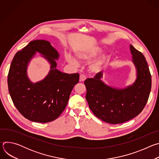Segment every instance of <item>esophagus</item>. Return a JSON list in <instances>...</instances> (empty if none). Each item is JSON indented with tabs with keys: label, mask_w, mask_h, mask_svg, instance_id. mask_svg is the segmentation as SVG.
Listing matches in <instances>:
<instances>
[{
	"label": "esophagus",
	"mask_w": 159,
	"mask_h": 159,
	"mask_svg": "<svg viewBox=\"0 0 159 159\" xmlns=\"http://www.w3.org/2000/svg\"><path fill=\"white\" fill-rule=\"evenodd\" d=\"M86 79V76L85 75H83V74H81L80 75V82H84L85 80Z\"/></svg>",
	"instance_id": "34e87169"
}]
</instances>
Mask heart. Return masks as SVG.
I'll list each match as a JSON object with an SVG mask.
<instances>
[{"label": "heart", "instance_id": "1", "mask_svg": "<svg viewBox=\"0 0 159 159\" xmlns=\"http://www.w3.org/2000/svg\"><path fill=\"white\" fill-rule=\"evenodd\" d=\"M102 47L100 46H91L81 49L75 52L76 57L82 61H89L97 57L102 52ZM66 61L73 65H77L78 61L72 55H68L65 57ZM106 60V56L102 55L96 60L93 61L89 66L90 70L93 72H99L104 65Z\"/></svg>", "mask_w": 159, "mask_h": 159}]
</instances>
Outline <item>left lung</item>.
I'll use <instances>...</instances> for the list:
<instances>
[{
    "mask_svg": "<svg viewBox=\"0 0 159 159\" xmlns=\"http://www.w3.org/2000/svg\"><path fill=\"white\" fill-rule=\"evenodd\" d=\"M137 79L132 85L118 89L106 84L102 72L87 79L85 99L94 115L113 125L125 123L138 116L145 107L151 90L152 78L143 55L129 46Z\"/></svg>",
    "mask_w": 159,
    "mask_h": 159,
    "instance_id": "1",
    "label": "left lung"
}]
</instances>
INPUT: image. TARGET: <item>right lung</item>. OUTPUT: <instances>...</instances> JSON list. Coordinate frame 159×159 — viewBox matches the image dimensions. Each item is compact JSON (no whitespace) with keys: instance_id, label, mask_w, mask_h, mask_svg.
I'll return each mask as SVG.
<instances>
[{"instance_id":"add662e5","label":"right lung","mask_w":159,"mask_h":159,"mask_svg":"<svg viewBox=\"0 0 159 159\" xmlns=\"http://www.w3.org/2000/svg\"><path fill=\"white\" fill-rule=\"evenodd\" d=\"M38 52L51 64L45 79L36 83L27 76V66ZM60 55L46 40H34L16 53L8 74L9 92L20 114L28 120L45 123L56 120L65 109L79 74L63 73L56 69Z\"/></svg>"}]
</instances>
